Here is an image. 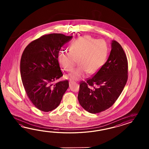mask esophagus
I'll use <instances>...</instances> for the list:
<instances>
[{
	"mask_svg": "<svg viewBox=\"0 0 149 149\" xmlns=\"http://www.w3.org/2000/svg\"><path fill=\"white\" fill-rule=\"evenodd\" d=\"M73 83V81H69V86H71V85H72V84Z\"/></svg>",
	"mask_w": 149,
	"mask_h": 149,
	"instance_id": "obj_1",
	"label": "esophagus"
}]
</instances>
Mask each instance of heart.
<instances>
[{
    "label": "heart",
    "instance_id": "heart-1",
    "mask_svg": "<svg viewBox=\"0 0 149 149\" xmlns=\"http://www.w3.org/2000/svg\"><path fill=\"white\" fill-rule=\"evenodd\" d=\"M108 55V47L104 41L96 40L89 36L77 39L70 47V52L62 51L58 55L59 63L64 70L71 71L78 60L79 66L68 78L78 80L85 76L96 73L104 65Z\"/></svg>",
    "mask_w": 149,
    "mask_h": 149
}]
</instances>
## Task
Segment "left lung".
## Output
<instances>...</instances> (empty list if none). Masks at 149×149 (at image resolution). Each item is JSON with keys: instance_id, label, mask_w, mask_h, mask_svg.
<instances>
[{"instance_id": "left-lung-1", "label": "left lung", "mask_w": 149, "mask_h": 149, "mask_svg": "<svg viewBox=\"0 0 149 149\" xmlns=\"http://www.w3.org/2000/svg\"><path fill=\"white\" fill-rule=\"evenodd\" d=\"M127 74L126 55L120 45L112 40L111 52L105 63L86 82H80L78 95L80 104L91 113L110 108L123 92Z\"/></svg>"}]
</instances>
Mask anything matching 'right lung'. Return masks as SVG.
I'll return each mask as SVG.
<instances>
[{"label":"right lung","mask_w":149,"mask_h":149,"mask_svg":"<svg viewBox=\"0 0 149 149\" xmlns=\"http://www.w3.org/2000/svg\"><path fill=\"white\" fill-rule=\"evenodd\" d=\"M72 37L61 33L44 35L32 41L23 52L20 62L23 85L30 101L40 111L57 108L69 87L67 80L53 83L63 76L58 53Z\"/></svg>","instance_id":"1"}]
</instances>
